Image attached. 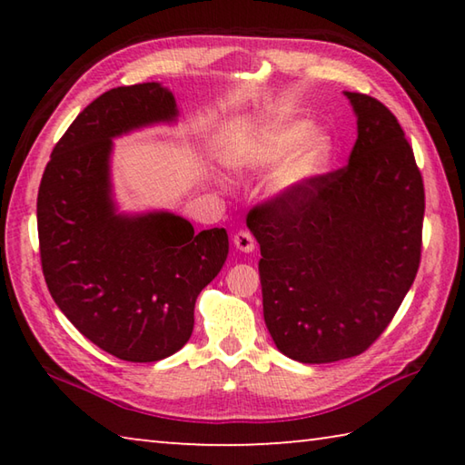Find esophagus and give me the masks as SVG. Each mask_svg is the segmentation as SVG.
Here are the masks:
<instances>
[{
	"instance_id": "34e87169",
	"label": "esophagus",
	"mask_w": 465,
	"mask_h": 465,
	"mask_svg": "<svg viewBox=\"0 0 465 465\" xmlns=\"http://www.w3.org/2000/svg\"><path fill=\"white\" fill-rule=\"evenodd\" d=\"M233 246L235 248H238L240 252H246V254H248V252H252V250H254L256 248V240H254V235H252L250 232H238V233H235L233 235Z\"/></svg>"
}]
</instances>
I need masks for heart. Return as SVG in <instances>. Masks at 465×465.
Here are the masks:
<instances>
[{
	"mask_svg": "<svg viewBox=\"0 0 465 465\" xmlns=\"http://www.w3.org/2000/svg\"><path fill=\"white\" fill-rule=\"evenodd\" d=\"M332 155V139L326 131L310 129L308 121L285 119L264 127L240 149L238 162L248 168H271L274 194H291L310 184L326 170Z\"/></svg>",
	"mask_w": 465,
	"mask_h": 465,
	"instance_id": "heart-1",
	"label": "heart"
}]
</instances>
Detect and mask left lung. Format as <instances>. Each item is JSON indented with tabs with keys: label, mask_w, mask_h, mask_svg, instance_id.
Segmentation results:
<instances>
[{
	"label": "left lung",
	"mask_w": 465,
	"mask_h": 465,
	"mask_svg": "<svg viewBox=\"0 0 465 465\" xmlns=\"http://www.w3.org/2000/svg\"><path fill=\"white\" fill-rule=\"evenodd\" d=\"M357 141L344 168L256 204L266 328L299 363L367 351L396 316L420 264L424 184L396 116L344 92Z\"/></svg>",
	"instance_id": "1"
}]
</instances>
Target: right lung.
<instances>
[{
    "mask_svg": "<svg viewBox=\"0 0 465 465\" xmlns=\"http://www.w3.org/2000/svg\"><path fill=\"white\" fill-rule=\"evenodd\" d=\"M176 116L174 96L157 82L104 92L57 141L38 188V243L51 297L88 341L131 363L183 349L196 297L230 252L223 227L194 233L191 222L168 211H116L113 139Z\"/></svg>",
    "mask_w": 465,
    "mask_h": 465,
    "instance_id": "obj_1",
    "label": "right lung"
}]
</instances>
